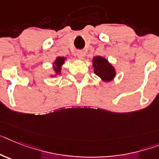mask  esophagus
<instances>
[{
	"label": "esophagus",
	"instance_id": "obj_1",
	"mask_svg": "<svg viewBox=\"0 0 159 159\" xmlns=\"http://www.w3.org/2000/svg\"><path fill=\"white\" fill-rule=\"evenodd\" d=\"M76 56H77V57H78V58L82 59L83 57H84V53H83L82 51H77Z\"/></svg>",
	"mask_w": 159,
	"mask_h": 159
}]
</instances>
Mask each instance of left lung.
Instances as JSON below:
<instances>
[{"label": "left lung", "mask_w": 159, "mask_h": 159, "mask_svg": "<svg viewBox=\"0 0 159 159\" xmlns=\"http://www.w3.org/2000/svg\"><path fill=\"white\" fill-rule=\"evenodd\" d=\"M93 66L94 67V73L105 82L113 80L116 75L115 67L105 57H94L93 58Z\"/></svg>", "instance_id": "obj_1"}]
</instances>
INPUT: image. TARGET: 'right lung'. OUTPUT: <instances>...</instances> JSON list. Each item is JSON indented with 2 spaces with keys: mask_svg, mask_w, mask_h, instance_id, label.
<instances>
[{
  "mask_svg": "<svg viewBox=\"0 0 159 159\" xmlns=\"http://www.w3.org/2000/svg\"><path fill=\"white\" fill-rule=\"evenodd\" d=\"M66 57H57L55 60V61L53 62V70L55 71V74L58 75L61 73V66L63 65V63L65 62Z\"/></svg>",
  "mask_w": 159,
  "mask_h": 159,
  "instance_id": "1",
  "label": "right lung"
}]
</instances>
